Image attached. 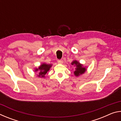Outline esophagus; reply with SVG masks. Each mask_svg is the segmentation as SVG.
I'll return each instance as SVG.
<instances>
[{"mask_svg":"<svg viewBox=\"0 0 121 121\" xmlns=\"http://www.w3.org/2000/svg\"><path fill=\"white\" fill-rule=\"evenodd\" d=\"M63 60H62V59H60V60H58V62L59 63H63Z\"/></svg>","mask_w":121,"mask_h":121,"instance_id":"1","label":"esophagus"}]
</instances>
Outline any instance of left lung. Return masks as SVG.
I'll use <instances>...</instances> for the list:
<instances>
[{
  "label": "left lung",
  "instance_id": "obj_1",
  "mask_svg": "<svg viewBox=\"0 0 121 121\" xmlns=\"http://www.w3.org/2000/svg\"><path fill=\"white\" fill-rule=\"evenodd\" d=\"M71 65H76V70L74 71V74L78 76L79 75L82 74V73H84V72L86 70V69L85 68H84L82 66V65H81L79 63V62H78L77 61H73V62L71 63Z\"/></svg>",
  "mask_w": 121,
  "mask_h": 121
}]
</instances>
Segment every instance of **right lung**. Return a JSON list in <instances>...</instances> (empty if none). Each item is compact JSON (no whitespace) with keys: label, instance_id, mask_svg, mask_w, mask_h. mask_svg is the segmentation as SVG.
<instances>
[{"label":"right lung","instance_id":"right-lung-1","mask_svg":"<svg viewBox=\"0 0 121 121\" xmlns=\"http://www.w3.org/2000/svg\"><path fill=\"white\" fill-rule=\"evenodd\" d=\"M51 66H52V65H47L45 63H43V64L41 65L39 67L38 69H36L35 71H38L39 75L38 76L39 77H44L47 72L50 70Z\"/></svg>","mask_w":121,"mask_h":121}]
</instances>
